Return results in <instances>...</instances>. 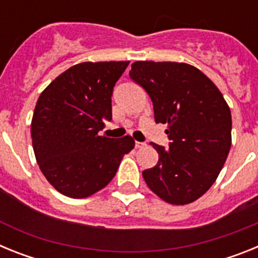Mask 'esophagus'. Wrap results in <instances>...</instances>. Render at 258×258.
Masks as SVG:
<instances>
[{
  "instance_id": "esophagus-1",
  "label": "esophagus",
  "mask_w": 258,
  "mask_h": 258,
  "mask_svg": "<svg viewBox=\"0 0 258 258\" xmlns=\"http://www.w3.org/2000/svg\"><path fill=\"white\" fill-rule=\"evenodd\" d=\"M146 146L145 142H136V149H143Z\"/></svg>"
}]
</instances>
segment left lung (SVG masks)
<instances>
[{
    "instance_id": "obj_1",
    "label": "left lung",
    "mask_w": 258,
    "mask_h": 258,
    "mask_svg": "<svg viewBox=\"0 0 258 258\" xmlns=\"http://www.w3.org/2000/svg\"><path fill=\"white\" fill-rule=\"evenodd\" d=\"M129 76L151 98L155 121L168 125L169 149L150 143L159 154L142 175L164 202L184 206L216 182L231 147V112L220 89L194 66L138 60Z\"/></svg>"
}]
</instances>
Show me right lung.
Returning a JSON list of instances; mask_svg holds the SVG:
<instances>
[{
  "instance_id": "obj_1",
  "label": "right lung",
  "mask_w": 258,
  "mask_h": 258,
  "mask_svg": "<svg viewBox=\"0 0 258 258\" xmlns=\"http://www.w3.org/2000/svg\"><path fill=\"white\" fill-rule=\"evenodd\" d=\"M129 61H84L68 68L38 97L31 122L36 160L52 187L72 199L92 197L115 177L131 136H99L111 121V97Z\"/></svg>"
}]
</instances>
